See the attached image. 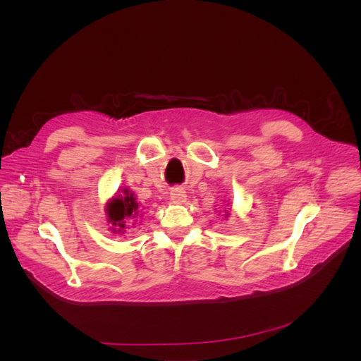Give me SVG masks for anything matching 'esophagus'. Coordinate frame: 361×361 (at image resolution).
<instances>
[{
  "instance_id": "esophagus-1",
  "label": "esophagus",
  "mask_w": 361,
  "mask_h": 361,
  "mask_svg": "<svg viewBox=\"0 0 361 361\" xmlns=\"http://www.w3.org/2000/svg\"><path fill=\"white\" fill-rule=\"evenodd\" d=\"M170 200L173 203L180 204V203H183L185 200H187V192H185L182 188H174L170 192Z\"/></svg>"
}]
</instances>
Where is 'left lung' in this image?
Returning <instances> with one entry per match:
<instances>
[{"label": "left lung", "mask_w": 361, "mask_h": 361, "mask_svg": "<svg viewBox=\"0 0 361 361\" xmlns=\"http://www.w3.org/2000/svg\"><path fill=\"white\" fill-rule=\"evenodd\" d=\"M226 215H227V214H226Z\"/></svg>", "instance_id": "obj_1"}]
</instances>
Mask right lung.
<instances>
[{
  "label": "right lung",
  "mask_w": 361,
  "mask_h": 361,
  "mask_svg": "<svg viewBox=\"0 0 361 361\" xmlns=\"http://www.w3.org/2000/svg\"><path fill=\"white\" fill-rule=\"evenodd\" d=\"M123 195H117V197L111 199L106 203V215H108V223L113 227V232H123L126 224L130 221H137V218L141 215L140 206L134 197L133 192L128 190L122 191Z\"/></svg>",
  "instance_id": "add662e5"
}]
</instances>
